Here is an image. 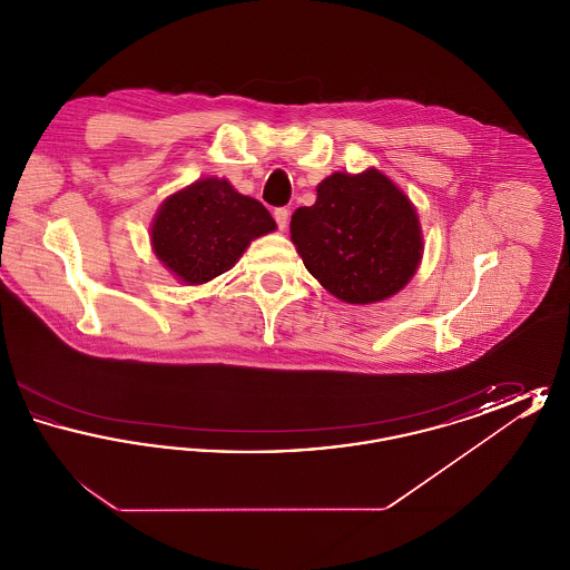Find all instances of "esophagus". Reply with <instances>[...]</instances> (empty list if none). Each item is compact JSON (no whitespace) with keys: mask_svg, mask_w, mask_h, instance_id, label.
I'll return each instance as SVG.
<instances>
[{"mask_svg":"<svg viewBox=\"0 0 570 570\" xmlns=\"http://www.w3.org/2000/svg\"><path fill=\"white\" fill-rule=\"evenodd\" d=\"M273 217H275V222H277L279 230H286V226H288V217H291V212H288L286 207H279V209H275V212H273Z\"/></svg>","mask_w":570,"mask_h":570,"instance_id":"1","label":"esophagus"}]
</instances>
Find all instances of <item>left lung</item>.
<instances>
[{
    "mask_svg": "<svg viewBox=\"0 0 570 570\" xmlns=\"http://www.w3.org/2000/svg\"><path fill=\"white\" fill-rule=\"evenodd\" d=\"M291 239L321 286L353 305L397 295L425 247L416 207L379 168L323 179L316 203L293 214Z\"/></svg>",
    "mask_w": 570,
    "mask_h": 570,
    "instance_id": "obj_1",
    "label": "left lung"
}]
</instances>
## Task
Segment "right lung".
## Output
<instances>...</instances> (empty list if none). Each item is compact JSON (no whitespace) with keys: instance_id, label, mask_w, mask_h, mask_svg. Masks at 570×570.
I'll return each mask as SVG.
<instances>
[{"instance_id":"right-lung-1","label":"right lung","mask_w":570,"mask_h":570,"mask_svg":"<svg viewBox=\"0 0 570 570\" xmlns=\"http://www.w3.org/2000/svg\"><path fill=\"white\" fill-rule=\"evenodd\" d=\"M275 228L263 203L235 190L228 179L205 177L164 198L149 239L181 284L200 286L233 269L254 239Z\"/></svg>"}]
</instances>
